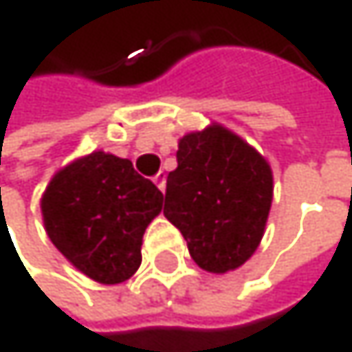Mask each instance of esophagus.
<instances>
[{
  "label": "esophagus",
  "instance_id": "esophagus-1",
  "mask_svg": "<svg viewBox=\"0 0 352 352\" xmlns=\"http://www.w3.org/2000/svg\"><path fill=\"white\" fill-rule=\"evenodd\" d=\"M153 182L157 184V188L164 192V188H166V174L164 172H157L155 176H153Z\"/></svg>",
  "mask_w": 352,
  "mask_h": 352
}]
</instances>
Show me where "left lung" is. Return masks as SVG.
<instances>
[{
	"label": "left lung",
	"instance_id": "1",
	"mask_svg": "<svg viewBox=\"0 0 352 352\" xmlns=\"http://www.w3.org/2000/svg\"><path fill=\"white\" fill-rule=\"evenodd\" d=\"M176 162L164 215L199 267L213 274L241 267L259 247L272 207L267 162L222 126L180 139Z\"/></svg>",
	"mask_w": 352,
	"mask_h": 352
}]
</instances>
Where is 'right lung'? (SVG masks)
Wrapping results in <instances>:
<instances>
[{"label": "right lung", "instance_id": "right-lung-1", "mask_svg": "<svg viewBox=\"0 0 352 352\" xmlns=\"http://www.w3.org/2000/svg\"><path fill=\"white\" fill-rule=\"evenodd\" d=\"M164 195L133 162L95 151L60 170L41 201L58 251L101 284H120L141 265L145 228Z\"/></svg>", "mask_w": 352, "mask_h": 352}]
</instances>
